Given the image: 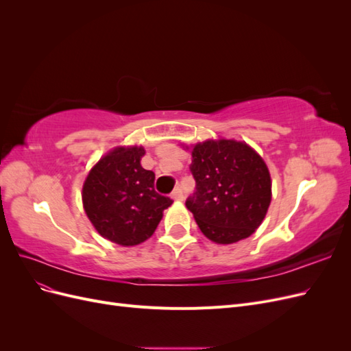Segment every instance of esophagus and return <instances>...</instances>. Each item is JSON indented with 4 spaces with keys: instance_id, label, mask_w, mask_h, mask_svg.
<instances>
[{
    "instance_id": "34e87169",
    "label": "esophagus",
    "mask_w": 351,
    "mask_h": 351,
    "mask_svg": "<svg viewBox=\"0 0 351 351\" xmlns=\"http://www.w3.org/2000/svg\"><path fill=\"white\" fill-rule=\"evenodd\" d=\"M171 197H173L174 200H178V202H182V200L184 199V193H183V189H182V187H176V189H174V192L171 193Z\"/></svg>"
}]
</instances>
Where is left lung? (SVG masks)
<instances>
[{
	"label": "left lung",
	"instance_id": "left-lung-1",
	"mask_svg": "<svg viewBox=\"0 0 351 351\" xmlns=\"http://www.w3.org/2000/svg\"><path fill=\"white\" fill-rule=\"evenodd\" d=\"M196 190L186 200L200 231L230 244L252 236L271 204V176L252 147L236 141H206L192 151Z\"/></svg>",
	"mask_w": 351,
	"mask_h": 351
}]
</instances>
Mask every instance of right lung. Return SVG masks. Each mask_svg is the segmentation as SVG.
<instances>
[{
    "label": "right lung",
    "instance_id": "add662e5",
    "mask_svg": "<svg viewBox=\"0 0 351 351\" xmlns=\"http://www.w3.org/2000/svg\"><path fill=\"white\" fill-rule=\"evenodd\" d=\"M143 147H115L83 184V208L99 234L121 246L149 239L173 200L155 192V174L141 165Z\"/></svg>",
    "mask_w": 351,
    "mask_h": 351
}]
</instances>
